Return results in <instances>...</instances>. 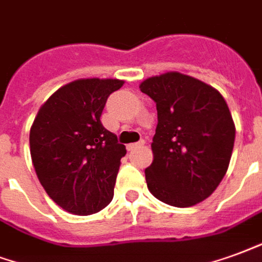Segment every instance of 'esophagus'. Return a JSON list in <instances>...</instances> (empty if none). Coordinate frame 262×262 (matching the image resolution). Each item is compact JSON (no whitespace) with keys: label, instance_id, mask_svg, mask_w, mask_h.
<instances>
[{"label":"esophagus","instance_id":"34e87169","mask_svg":"<svg viewBox=\"0 0 262 262\" xmlns=\"http://www.w3.org/2000/svg\"><path fill=\"white\" fill-rule=\"evenodd\" d=\"M144 143H146V141H144V140L137 141V143H132V144H129V146H127V150H129V151L137 150V148H140V147L144 146Z\"/></svg>","mask_w":262,"mask_h":262}]
</instances>
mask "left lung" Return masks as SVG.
<instances>
[{
	"label": "left lung",
	"instance_id": "1",
	"mask_svg": "<svg viewBox=\"0 0 262 262\" xmlns=\"http://www.w3.org/2000/svg\"><path fill=\"white\" fill-rule=\"evenodd\" d=\"M141 93L157 104L154 161L146 169L151 194L173 207H191L210 197L229 166L233 119L214 87L169 72L147 79Z\"/></svg>",
	"mask_w": 262,
	"mask_h": 262
}]
</instances>
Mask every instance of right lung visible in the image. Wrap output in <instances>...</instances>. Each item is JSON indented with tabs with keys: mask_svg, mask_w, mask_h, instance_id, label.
I'll list each match as a JSON object with an SVG mask.
<instances>
[{
	"mask_svg": "<svg viewBox=\"0 0 262 262\" xmlns=\"http://www.w3.org/2000/svg\"><path fill=\"white\" fill-rule=\"evenodd\" d=\"M118 79H82L61 87L40 108L30 129V154L37 178L61 208L96 214L110 204L126 154L101 123L106 98Z\"/></svg>",
	"mask_w": 262,
	"mask_h": 262,
	"instance_id": "right-lung-1",
	"label": "right lung"
}]
</instances>
